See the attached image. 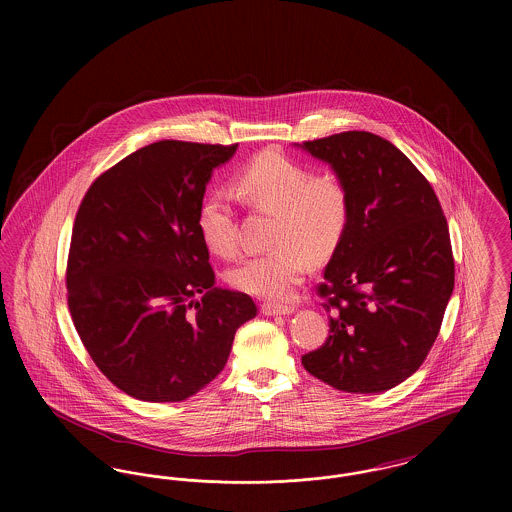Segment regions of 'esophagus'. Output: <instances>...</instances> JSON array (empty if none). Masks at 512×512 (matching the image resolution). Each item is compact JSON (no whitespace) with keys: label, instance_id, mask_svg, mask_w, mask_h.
Instances as JSON below:
<instances>
[{"label":"esophagus","instance_id":"1","mask_svg":"<svg viewBox=\"0 0 512 512\" xmlns=\"http://www.w3.org/2000/svg\"><path fill=\"white\" fill-rule=\"evenodd\" d=\"M261 313L267 317H278V315H292V305H280V303H263L261 305Z\"/></svg>","mask_w":512,"mask_h":512}]
</instances>
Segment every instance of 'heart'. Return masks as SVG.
I'll return each mask as SVG.
<instances>
[{
  "instance_id": "1",
  "label": "heart",
  "mask_w": 512,
  "mask_h": 512,
  "mask_svg": "<svg viewBox=\"0 0 512 512\" xmlns=\"http://www.w3.org/2000/svg\"><path fill=\"white\" fill-rule=\"evenodd\" d=\"M236 194L253 209L274 213L272 249L244 259L228 272V282L268 299H286L303 280L309 255L328 257L349 220V192L338 174L317 172L292 157L268 149L234 174ZM203 244L222 259L238 253V222L228 195L213 192L197 215Z\"/></svg>"
}]
</instances>
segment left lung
<instances>
[{
    "instance_id": "8db88e82",
    "label": "left lung",
    "mask_w": 512,
    "mask_h": 512,
    "mask_svg": "<svg viewBox=\"0 0 512 512\" xmlns=\"http://www.w3.org/2000/svg\"><path fill=\"white\" fill-rule=\"evenodd\" d=\"M349 192V220L317 292L330 336L301 357L336 390L382 393L414 374L438 338L455 286L438 195L388 140L349 130L303 142Z\"/></svg>"
}]
</instances>
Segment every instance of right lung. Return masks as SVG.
I'll return each instance as SVG.
<instances>
[{
	"mask_svg": "<svg viewBox=\"0 0 512 512\" xmlns=\"http://www.w3.org/2000/svg\"><path fill=\"white\" fill-rule=\"evenodd\" d=\"M236 149L149 144L99 174L78 207L69 311L92 361L130 397L188 399L217 378L236 330L257 315L247 293L215 288L197 226L213 169Z\"/></svg>",
	"mask_w": 512,
	"mask_h": 512,
	"instance_id": "1",
	"label": "right lung"
}]
</instances>
